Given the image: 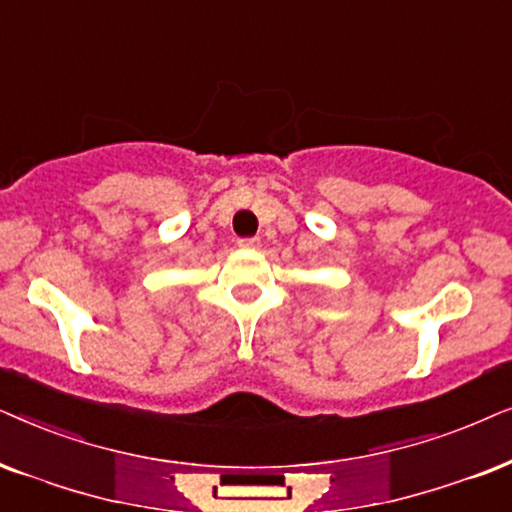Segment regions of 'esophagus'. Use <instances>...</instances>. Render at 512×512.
<instances>
[{
  "instance_id": "34e87169",
  "label": "esophagus",
  "mask_w": 512,
  "mask_h": 512,
  "mask_svg": "<svg viewBox=\"0 0 512 512\" xmlns=\"http://www.w3.org/2000/svg\"><path fill=\"white\" fill-rule=\"evenodd\" d=\"M238 245H241V248H245V250H255V248H260V238H257V236L238 238Z\"/></svg>"
}]
</instances>
